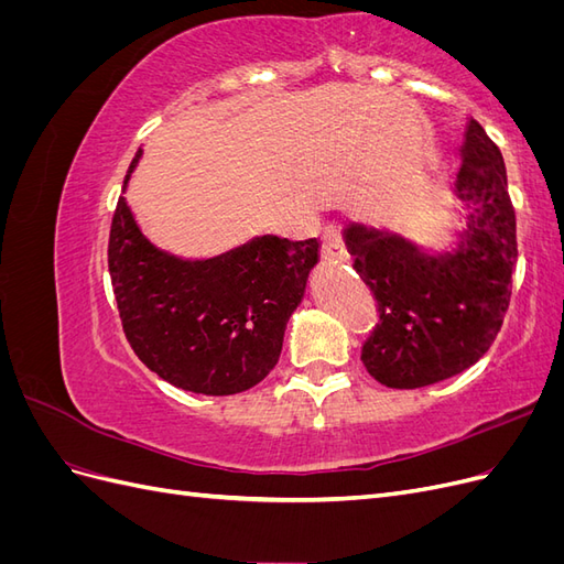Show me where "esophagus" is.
<instances>
[{"label": "esophagus", "mask_w": 564, "mask_h": 564, "mask_svg": "<svg viewBox=\"0 0 564 564\" xmlns=\"http://www.w3.org/2000/svg\"><path fill=\"white\" fill-rule=\"evenodd\" d=\"M322 256L327 261H334V263H346L348 261L346 242H344V237H340V230L336 226H329L327 230H324Z\"/></svg>", "instance_id": "1"}]
</instances>
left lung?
Returning <instances> with one entry per match:
<instances>
[{"mask_svg": "<svg viewBox=\"0 0 564 564\" xmlns=\"http://www.w3.org/2000/svg\"><path fill=\"white\" fill-rule=\"evenodd\" d=\"M454 197L464 226L445 249L388 228L350 224L344 240L381 322L362 362L388 388H423L473 367L497 338L518 261L516 212L501 150L470 117Z\"/></svg>", "mask_w": 564, "mask_h": 564, "instance_id": "left-lung-1", "label": "left lung"}]
</instances>
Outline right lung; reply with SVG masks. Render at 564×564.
<instances>
[{"instance_id":"1","label":"right lung","mask_w":564,"mask_h":564,"mask_svg":"<svg viewBox=\"0 0 564 564\" xmlns=\"http://www.w3.org/2000/svg\"><path fill=\"white\" fill-rule=\"evenodd\" d=\"M117 202L108 268L119 317L139 360L160 379L202 395H235L278 365L286 322L299 308L319 242L256 235L209 259L158 247L124 197Z\"/></svg>"}]
</instances>
